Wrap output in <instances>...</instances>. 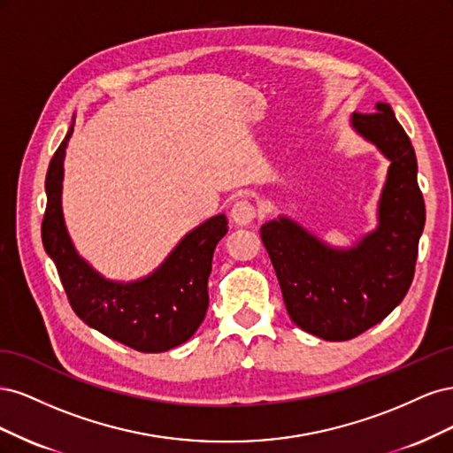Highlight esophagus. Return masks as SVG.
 Wrapping results in <instances>:
<instances>
[{
    "label": "esophagus",
    "mask_w": 453,
    "mask_h": 453,
    "mask_svg": "<svg viewBox=\"0 0 453 453\" xmlns=\"http://www.w3.org/2000/svg\"><path fill=\"white\" fill-rule=\"evenodd\" d=\"M230 217H232V221H234L240 226L251 225L253 219H255V208L248 200H240V202H236L234 205H232Z\"/></svg>",
    "instance_id": "obj_1"
}]
</instances>
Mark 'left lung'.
<instances>
[{"mask_svg": "<svg viewBox=\"0 0 453 453\" xmlns=\"http://www.w3.org/2000/svg\"><path fill=\"white\" fill-rule=\"evenodd\" d=\"M349 125L389 160L376 228L351 248H334L287 215L260 226L289 318L328 342L365 333L403 303L425 225L416 153L391 105L353 113Z\"/></svg>", "mask_w": 453, "mask_h": 453, "instance_id": "left-lung-1", "label": "left lung"}]
</instances>
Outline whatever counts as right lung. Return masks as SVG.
Returning <instances> with one entry per match:
<instances>
[{"instance_id":"right-lung-1","label":"right lung","mask_w":453,"mask_h":453,"mask_svg":"<svg viewBox=\"0 0 453 453\" xmlns=\"http://www.w3.org/2000/svg\"><path fill=\"white\" fill-rule=\"evenodd\" d=\"M75 127V115L54 153L47 180V210L41 238L57 265L73 311L107 338L143 353L181 346L205 318L208 278L215 245L228 228L225 213L210 217L180 240L170 255L145 278L109 280L79 255L67 232L62 210L64 158Z\"/></svg>"}]
</instances>
